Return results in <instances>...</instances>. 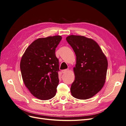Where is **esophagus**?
I'll use <instances>...</instances> for the list:
<instances>
[{"label":"esophagus","mask_w":126,"mask_h":126,"mask_svg":"<svg viewBox=\"0 0 126 126\" xmlns=\"http://www.w3.org/2000/svg\"><path fill=\"white\" fill-rule=\"evenodd\" d=\"M69 69H64V70H62V72L63 74H64V73H66V72H67V71H69Z\"/></svg>","instance_id":"esophagus-1"}]
</instances>
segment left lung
Masks as SVG:
<instances>
[{"label":"left lung","mask_w":126,"mask_h":126,"mask_svg":"<svg viewBox=\"0 0 126 126\" xmlns=\"http://www.w3.org/2000/svg\"><path fill=\"white\" fill-rule=\"evenodd\" d=\"M66 40L76 56L74 68L75 79L72 83V96L85 100L94 96L104 86L108 61L96 41L85 36L70 35Z\"/></svg>","instance_id":"1"}]
</instances>
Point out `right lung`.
Masks as SVG:
<instances>
[{"label": "right lung", "mask_w": 126, "mask_h": 126, "mask_svg": "<svg viewBox=\"0 0 126 126\" xmlns=\"http://www.w3.org/2000/svg\"><path fill=\"white\" fill-rule=\"evenodd\" d=\"M62 36L36 39L26 49L20 61L22 80L33 96L42 100L50 99L58 85L59 60L55 55Z\"/></svg>", "instance_id": "obj_1"}]
</instances>
